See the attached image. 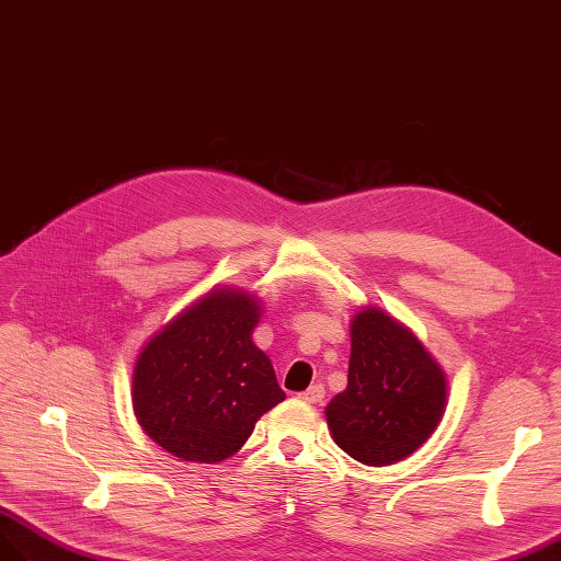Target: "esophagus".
I'll use <instances>...</instances> for the list:
<instances>
[{"instance_id": "obj_1", "label": "esophagus", "mask_w": 561, "mask_h": 561, "mask_svg": "<svg viewBox=\"0 0 561 561\" xmlns=\"http://www.w3.org/2000/svg\"><path fill=\"white\" fill-rule=\"evenodd\" d=\"M323 397H325V387L323 385H313L307 391L299 393V399L307 401V403H318V401H323Z\"/></svg>"}]
</instances>
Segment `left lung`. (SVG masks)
<instances>
[{
  "label": "left lung",
  "mask_w": 561,
  "mask_h": 561,
  "mask_svg": "<svg viewBox=\"0 0 561 561\" xmlns=\"http://www.w3.org/2000/svg\"><path fill=\"white\" fill-rule=\"evenodd\" d=\"M444 408L446 375L413 332L380 309L358 311L346 389L325 408L335 444L363 465H393L427 442Z\"/></svg>",
  "instance_id": "left-lung-1"
}]
</instances>
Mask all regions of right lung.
<instances>
[{"label":"right lung","instance_id":"add662e5","mask_svg":"<svg viewBox=\"0 0 561 561\" xmlns=\"http://www.w3.org/2000/svg\"><path fill=\"white\" fill-rule=\"evenodd\" d=\"M256 321L254 297L217 290L144 346L134 368V411L172 456L191 462L236 456L254 422L285 399L268 356L252 342Z\"/></svg>","mask_w":561,"mask_h":561}]
</instances>
